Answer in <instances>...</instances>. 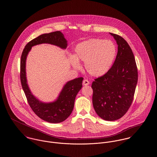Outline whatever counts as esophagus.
<instances>
[{"label":"esophagus","mask_w":157,"mask_h":157,"mask_svg":"<svg viewBox=\"0 0 157 157\" xmlns=\"http://www.w3.org/2000/svg\"><path fill=\"white\" fill-rule=\"evenodd\" d=\"M89 83H90V82L87 79H84L83 81V85H89Z\"/></svg>","instance_id":"obj_1"}]
</instances>
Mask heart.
I'll return each instance as SVG.
<instances>
[{"label": "heart", "mask_w": 157, "mask_h": 157, "mask_svg": "<svg viewBox=\"0 0 157 157\" xmlns=\"http://www.w3.org/2000/svg\"><path fill=\"white\" fill-rule=\"evenodd\" d=\"M75 51L76 58L84 62L86 71L95 77L102 76L109 71L117 54L116 45L112 41L96 38L78 44ZM76 59L71 58L72 64L79 69L80 64Z\"/></svg>", "instance_id": "1"}]
</instances>
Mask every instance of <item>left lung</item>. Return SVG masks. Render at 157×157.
<instances>
[{"instance_id":"8db88e82","label":"left lung","mask_w":157,"mask_h":157,"mask_svg":"<svg viewBox=\"0 0 157 157\" xmlns=\"http://www.w3.org/2000/svg\"><path fill=\"white\" fill-rule=\"evenodd\" d=\"M118 44V53L111 68L92 83V103L98 116L106 121L122 117L132 104L138 81L134 53L127 41L110 33Z\"/></svg>"}]
</instances>
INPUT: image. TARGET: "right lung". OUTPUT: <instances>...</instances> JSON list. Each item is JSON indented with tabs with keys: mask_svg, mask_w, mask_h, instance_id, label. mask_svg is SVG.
<instances>
[{
	"mask_svg": "<svg viewBox=\"0 0 157 157\" xmlns=\"http://www.w3.org/2000/svg\"><path fill=\"white\" fill-rule=\"evenodd\" d=\"M41 44L56 45L62 49L67 47V41L60 31L45 33L30 40L25 46L21 59L20 78L28 104L35 113L42 120L50 123H59L67 119L72 112L75 98L82 88L83 78L67 82L62 90L57 100L51 103H43L35 97L28 87L26 77V59L32 47Z\"/></svg>",
	"mask_w": 157,
	"mask_h": 157,
	"instance_id": "right-lung-1",
	"label": "right lung"
}]
</instances>
